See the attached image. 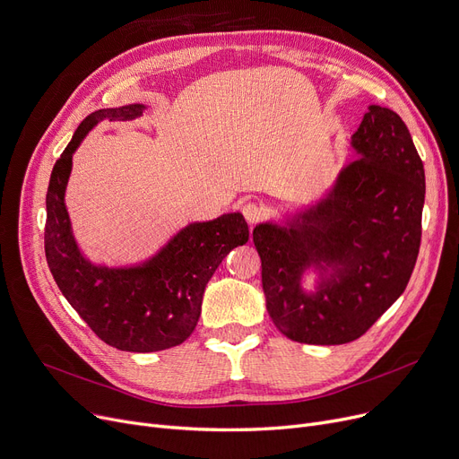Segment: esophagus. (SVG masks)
I'll use <instances>...</instances> for the list:
<instances>
[{
    "label": "esophagus",
    "instance_id": "esophagus-1",
    "mask_svg": "<svg viewBox=\"0 0 459 459\" xmlns=\"http://www.w3.org/2000/svg\"><path fill=\"white\" fill-rule=\"evenodd\" d=\"M242 213H244L246 221H247L249 225H256L258 221H262L264 208H262V204H258V203H255V201H246V203L242 204Z\"/></svg>",
    "mask_w": 459,
    "mask_h": 459
}]
</instances>
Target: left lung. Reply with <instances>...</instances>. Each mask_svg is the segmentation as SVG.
<instances>
[{"instance_id": "left-lung-1", "label": "left lung", "mask_w": 459, "mask_h": 459, "mask_svg": "<svg viewBox=\"0 0 459 459\" xmlns=\"http://www.w3.org/2000/svg\"><path fill=\"white\" fill-rule=\"evenodd\" d=\"M351 144L360 160L322 203L298 213L290 229L253 230L270 318L296 342L333 346L363 336L402 296L419 256L424 165L405 123L370 106ZM324 259L343 270L307 297L300 273Z\"/></svg>"}]
</instances>
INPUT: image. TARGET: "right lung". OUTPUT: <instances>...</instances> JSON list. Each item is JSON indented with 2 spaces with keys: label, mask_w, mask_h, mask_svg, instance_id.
I'll use <instances>...</instances> for the list:
<instances>
[{
  "label": "right lung",
  "mask_w": 459,
  "mask_h": 459,
  "mask_svg": "<svg viewBox=\"0 0 459 459\" xmlns=\"http://www.w3.org/2000/svg\"><path fill=\"white\" fill-rule=\"evenodd\" d=\"M143 109H99L82 120L48 184L44 251L59 290L100 341L120 351L149 353L178 346L193 333L210 277L230 249L247 242L249 227L242 213L193 223L135 268H99L82 256L65 206L72 154L100 120H132Z\"/></svg>",
  "instance_id": "right-lung-1"
}]
</instances>
